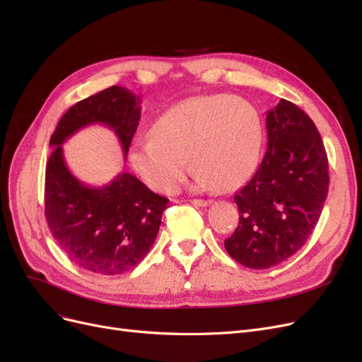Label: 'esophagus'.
<instances>
[{
    "mask_svg": "<svg viewBox=\"0 0 362 362\" xmlns=\"http://www.w3.org/2000/svg\"><path fill=\"white\" fill-rule=\"evenodd\" d=\"M192 204L196 206H208L211 204V201L210 199H193Z\"/></svg>",
    "mask_w": 362,
    "mask_h": 362,
    "instance_id": "1",
    "label": "esophagus"
}]
</instances>
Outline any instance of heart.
Returning a JSON list of instances; mask_svg holds the SVG:
<instances>
[{"mask_svg": "<svg viewBox=\"0 0 362 362\" xmlns=\"http://www.w3.org/2000/svg\"><path fill=\"white\" fill-rule=\"evenodd\" d=\"M262 141L254 104L231 95H201L163 112L151 134L133 141L128 158L139 177L161 193L178 187L187 157L198 187L231 192L255 172Z\"/></svg>", "mask_w": 362, "mask_h": 362, "instance_id": "heart-1", "label": "heart"}]
</instances>
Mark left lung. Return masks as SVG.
I'll list each match as a JSON object with an SVG mask.
<instances>
[{
	"mask_svg": "<svg viewBox=\"0 0 362 362\" xmlns=\"http://www.w3.org/2000/svg\"><path fill=\"white\" fill-rule=\"evenodd\" d=\"M267 151L237 192L240 221L225 249L249 269H269L294 255L319 222L329 185L320 133L300 108L281 100L267 112Z\"/></svg>",
	"mask_w": 362,
	"mask_h": 362,
	"instance_id": "1",
	"label": "left lung"
}]
</instances>
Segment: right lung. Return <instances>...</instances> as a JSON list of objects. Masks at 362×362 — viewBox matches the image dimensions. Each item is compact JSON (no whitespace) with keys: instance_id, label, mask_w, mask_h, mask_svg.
<instances>
[{"instance_id":"1","label":"right lung","mask_w":362,"mask_h":362,"mask_svg":"<svg viewBox=\"0 0 362 362\" xmlns=\"http://www.w3.org/2000/svg\"><path fill=\"white\" fill-rule=\"evenodd\" d=\"M140 120V98L112 86L76 103L54 131L45 172V217L59 247L76 266L115 276L136 267L154 245L168 199L134 175L103 187L76 180L64 164L63 141L87 125L112 128L128 156Z\"/></svg>"}]
</instances>
